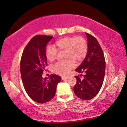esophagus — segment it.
<instances>
[{"instance_id":"esophagus-1","label":"esophagus","mask_w":127,"mask_h":127,"mask_svg":"<svg viewBox=\"0 0 127 127\" xmlns=\"http://www.w3.org/2000/svg\"><path fill=\"white\" fill-rule=\"evenodd\" d=\"M68 78H69V76H67V77H62V80H66L67 79H68Z\"/></svg>"}]
</instances>
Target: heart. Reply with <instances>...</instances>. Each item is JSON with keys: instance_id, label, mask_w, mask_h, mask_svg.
Returning <instances> with one entry per match:
<instances>
[{"instance_id": "heart-1", "label": "heart", "mask_w": 127, "mask_h": 127, "mask_svg": "<svg viewBox=\"0 0 127 127\" xmlns=\"http://www.w3.org/2000/svg\"><path fill=\"white\" fill-rule=\"evenodd\" d=\"M58 51L66 50L65 59L64 62H58L53 66V71L60 75H66L74 68L75 63H81L88 52L86 41L81 37H65L59 39L54 46L48 45L46 49V56L49 62L54 61L57 57Z\"/></svg>"}]
</instances>
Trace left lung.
I'll list each match as a JSON object with an SVG mask.
<instances>
[{"mask_svg":"<svg viewBox=\"0 0 127 127\" xmlns=\"http://www.w3.org/2000/svg\"><path fill=\"white\" fill-rule=\"evenodd\" d=\"M85 34L88 52L85 59L75 70L78 73H85V75L83 79L75 76L77 83L73 90L80 99L90 100L98 94L102 87L105 75V61L103 50L97 39L89 33L85 32Z\"/></svg>","mask_w":127,"mask_h":127,"instance_id":"8db88e82","label":"left lung"}]
</instances>
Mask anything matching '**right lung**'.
I'll return each instance as SVG.
<instances>
[{
  "label": "right lung",
  "mask_w": 127,
  "mask_h": 127,
  "mask_svg": "<svg viewBox=\"0 0 127 127\" xmlns=\"http://www.w3.org/2000/svg\"><path fill=\"white\" fill-rule=\"evenodd\" d=\"M53 37L36 35L25 48L21 60V74L25 91L38 103L49 102L54 97L56 87L61 77L55 74L49 78H42L47 64L46 46Z\"/></svg>",
  "instance_id": "1"
}]
</instances>
